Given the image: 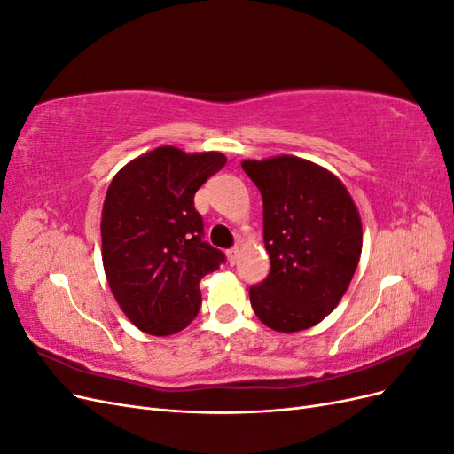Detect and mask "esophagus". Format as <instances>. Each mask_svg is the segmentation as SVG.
<instances>
[{
	"instance_id": "esophagus-1",
	"label": "esophagus",
	"mask_w": 454,
	"mask_h": 454,
	"mask_svg": "<svg viewBox=\"0 0 454 454\" xmlns=\"http://www.w3.org/2000/svg\"><path fill=\"white\" fill-rule=\"evenodd\" d=\"M227 261L231 265H235L237 261H239V248H231V250H227Z\"/></svg>"
}]
</instances>
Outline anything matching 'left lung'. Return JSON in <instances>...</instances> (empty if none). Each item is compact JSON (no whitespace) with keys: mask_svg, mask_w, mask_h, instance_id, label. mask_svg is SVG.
I'll return each instance as SVG.
<instances>
[{"mask_svg":"<svg viewBox=\"0 0 454 454\" xmlns=\"http://www.w3.org/2000/svg\"><path fill=\"white\" fill-rule=\"evenodd\" d=\"M263 197L269 277L250 287L257 318L274 332L320 324L348 290L362 254V219L337 176L278 155L242 160Z\"/></svg>","mask_w":454,"mask_h":454,"instance_id":"1","label":"left lung"}]
</instances>
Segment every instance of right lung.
Segmentation results:
<instances>
[{
	"label": "right lung",
	"instance_id": "1",
	"mask_svg": "<svg viewBox=\"0 0 454 454\" xmlns=\"http://www.w3.org/2000/svg\"><path fill=\"white\" fill-rule=\"evenodd\" d=\"M219 151L162 145L122 167L102 208V261L112 294L149 335H172L200 309L199 282L225 261L202 240L199 187L225 167Z\"/></svg>",
	"mask_w": 454,
	"mask_h": 454
}]
</instances>
